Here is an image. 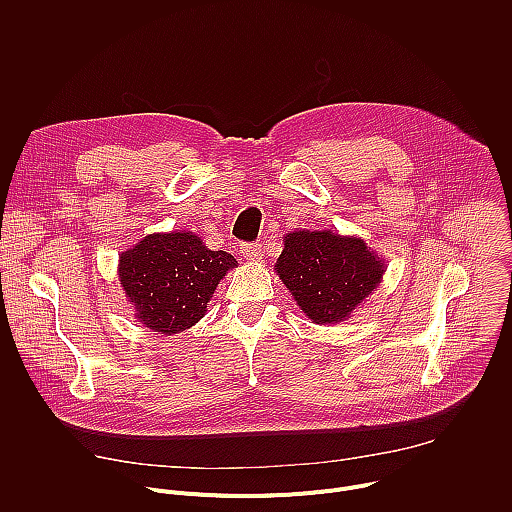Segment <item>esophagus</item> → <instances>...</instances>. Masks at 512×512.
Wrapping results in <instances>:
<instances>
[{
	"label": "esophagus",
	"mask_w": 512,
	"mask_h": 512,
	"mask_svg": "<svg viewBox=\"0 0 512 512\" xmlns=\"http://www.w3.org/2000/svg\"><path fill=\"white\" fill-rule=\"evenodd\" d=\"M241 253L247 261H259L263 257V247L259 243H243Z\"/></svg>",
	"instance_id": "34e87169"
}]
</instances>
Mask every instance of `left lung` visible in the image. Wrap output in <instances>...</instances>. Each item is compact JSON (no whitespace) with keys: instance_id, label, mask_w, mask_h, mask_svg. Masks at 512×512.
<instances>
[{"instance_id":"left-lung-1","label":"left lung","mask_w":512,"mask_h":512,"mask_svg":"<svg viewBox=\"0 0 512 512\" xmlns=\"http://www.w3.org/2000/svg\"><path fill=\"white\" fill-rule=\"evenodd\" d=\"M275 263L279 279L316 324H336L369 298L385 261L362 239L330 231H294L283 239Z\"/></svg>"}]
</instances>
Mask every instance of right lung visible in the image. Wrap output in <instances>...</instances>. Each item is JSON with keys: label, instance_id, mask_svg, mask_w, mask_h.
I'll use <instances>...</instances> for the list:
<instances>
[{"label": "right lung", "instance_id": "1", "mask_svg": "<svg viewBox=\"0 0 512 512\" xmlns=\"http://www.w3.org/2000/svg\"><path fill=\"white\" fill-rule=\"evenodd\" d=\"M237 259L210 251L190 231L143 237L119 257V279L135 318L154 332L178 334L204 314L214 289Z\"/></svg>", "mask_w": 512, "mask_h": 512}]
</instances>
